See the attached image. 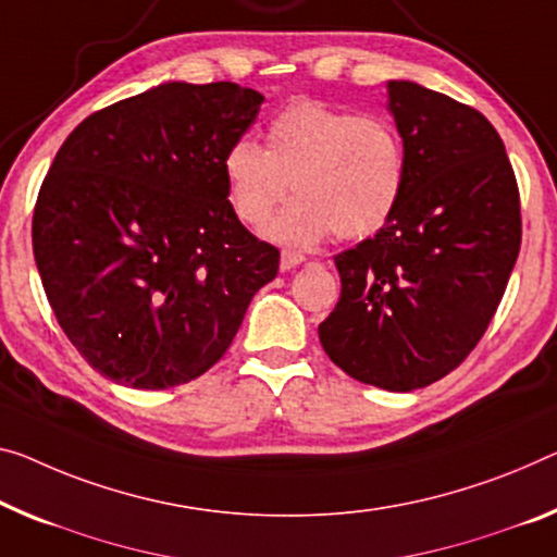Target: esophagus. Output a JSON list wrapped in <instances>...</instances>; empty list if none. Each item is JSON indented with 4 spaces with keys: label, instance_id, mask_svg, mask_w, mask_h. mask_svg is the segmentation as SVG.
Returning <instances> with one entry per match:
<instances>
[{
    "label": "esophagus",
    "instance_id": "esophagus-1",
    "mask_svg": "<svg viewBox=\"0 0 557 557\" xmlns=\"http://www.w3.org/2000/svg\"><path fill=\"white\" fill-rule=\"evenodd\" d=\"M304 261H306V256H304V253L290 251V249H284V251H281V269H284V271L296 269L298 263H304Z\"/></svg>",
    "mask_w": 557,
    "mask_h": 557
}]
</instances>
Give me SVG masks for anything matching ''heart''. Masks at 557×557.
Segmentation results:
<instances>
[{
    "mask_svg": "<svg viewBox=\"0 0 557 557\" xmlns=\"http://www.w3.org/2000/svg\"><path fill=\"white\" fill-rule=\"evenodd\" d=\"M221 166L234 213L253 228L267 224L290 184L296 199L263 231L288 246H313L331 231L338 238L373 234L393 216L406 186L396 126L323 101L286 107L271 119L263 149L238 139Z\"/></svg>",
    "mask_w": 557,
    "mask_h": 557,
    "instance_id": "heart-1",
    "label": "heart"
}]
</instances>
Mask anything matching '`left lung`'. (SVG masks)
Instances as JSON below:
<instances>
[{"instance_id": "1", "label": "left lung", "mask_w": 557, "mask_h": 557, "mask_svg": "<svg viewBox=\"0 0 557 557\" xmlns=\"http://www.w3.org/2000/svg\"><path fill=\"white\" fill-rule=\"evenodd\" d=\"M406 186L373 238L338 253L341 298L321 346L350 379L431 386L466 361L520 251V194L498 132L473 107L388 82Z\"/></svg>"}]
</instances>
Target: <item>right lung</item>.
I'll list each match as a JSON object with an SVG mask.
<instances>
[{"instance_id": "obj_1", "label": "right lung", "mask_w": 557, "mask_h": 557, "mask_svg": "<svg viewBox=\"0 0 557 557\" xmlns=\"http://www.w3.org/2000/svg\"><path fill=\"white\" fill-rule=\"evenodd\" d=\"M263 97L166 82L76 126L32 221L41 286L94 371L141 391L199 379L226 354L281 253L234 213L224 153Z\"/></svg>"}]
</instances>
